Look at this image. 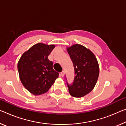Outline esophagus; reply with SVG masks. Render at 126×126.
<instances>
[{
    "instance_id": "1",
    "label": "esophagus",
    "mask_w": 126,
    "mask_h": 126,
    "mask_svg": "<svg viewBox=\"0 0 126 126\" xmlns=\"http://www.w3.org/2000/svg\"><path fill=\"white\" fill-rule=\"evenodd\" d=\"M60 75H61V77H63V76H64V75H65V71H62V72H61V73H60Z\"/></svg>"
}]
</instances>
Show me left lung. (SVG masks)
<instances>
[{"instance_id":"obj_1","label":"left lung","mask_w":126,"mask_h":126,"mask_svg":"<svg viewBox=\"0 0 126 126\" xmlns=\"http://www.w3.org/2000/svg\"><path fill=\"white\" fill-rule=\"evenodd\" d=\"M74 65V80L69 85V92L74 97H82L91 92L99 75V65L96 57L90 49L76 44L67 47Z\"/></svg>"}]
</instances>
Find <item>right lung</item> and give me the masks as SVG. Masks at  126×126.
I'll return each instance as SVG.
<instances>
[{"label": "right lung", "instance_id": "right-lung-1", "mask_svg": "<svg viewBox=\"0 0 126 126\" xmlns=\"http://www.w3.org/2000/svg\"><path fill=\"white\" fill-rule=\"evenodd\" d=\"M55 47L39 43L21 56L17 64L19 77L25 88L34 95L44 94L59 77L53 69V63L48 59Z\"/></svg>", "mask_w": 126, "mask_h": 126}]
</instances>
